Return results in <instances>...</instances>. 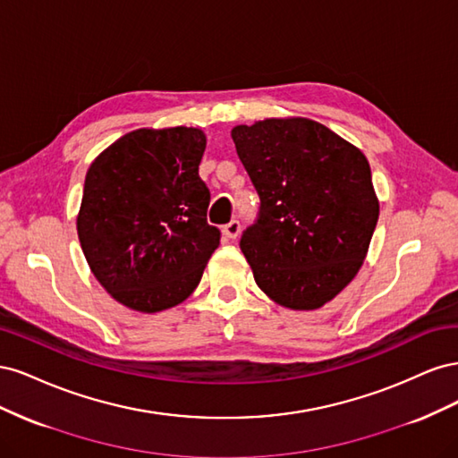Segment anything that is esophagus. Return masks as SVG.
Here are the masks:
<instances>
[{"label": "esophagus", "instance_id": "esophagus-1", "mask_svg": "<svg viewBox=\"0 0 458 458\" xmlns=\"http://www.w3.org/2000/svg\"><path fill=\"white\" fill-rule=\"evenodd\" d=\"M239 233H241V224L237 219H231L227 225H224V234L227 239H237Z\"/></svg>", "mask_w": 458, "mask_h": 458}]
</instances>
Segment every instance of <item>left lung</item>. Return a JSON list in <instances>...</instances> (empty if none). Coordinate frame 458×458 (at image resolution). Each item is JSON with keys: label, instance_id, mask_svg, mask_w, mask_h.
<instances>
[{"label": "left lung", "instance_id": "8db88e82", "mask_svg": "<svg viewBox=\"0 0 458 458\" xmlns=\"http://www.w3.org/2000/svg\"><path fill=\"white\" fill-rule=\"evenodd\" d=\"M231 137L259 197L241 237L256 284L290 310L325 306L363 266L378 221L365 155L310 118H267Z\"/></svg>", "mask_w": 458, "mask_h": 458}]
</instances>
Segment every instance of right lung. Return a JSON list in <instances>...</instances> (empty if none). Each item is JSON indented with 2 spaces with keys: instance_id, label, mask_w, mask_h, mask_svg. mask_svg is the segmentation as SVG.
Here are the masks:
<instances>
[{
  "instance_id": "add662e5",
  "label": "right lung",
  "mask_w": 458,
  "mask_h": 458,
  "mask_svg": "<svg viewBox=\"0 0 458 458\" xmlns=\"http://www.w3.org/2000/svg\"><path fill=\"white\" fill-rule=\"evenodd\" d=\"M197 128L135 130L89 165L78 237L95 279L123 306L157 313L202 279L221 233L208 225L210 191L199 175Z\"/></svg>"
}]
</instances>
